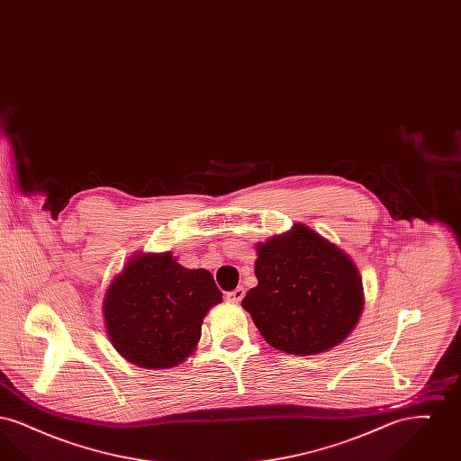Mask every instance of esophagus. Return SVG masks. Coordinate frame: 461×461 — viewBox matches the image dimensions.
<instances>
[{
	"label": "esophagus",
	"instance_id": "1",
	"mask_svg": "<svg viewBox=\"0 0 461 461\" xmlns=\"http://www.w3.org/2000/svg\"><path fill=\"white\" fill-rule=\"evenodd\" d=\"M243 297H245V290H243L241 286L235 288L233 292H228V294H226V299H228L230 303H235V304H239Z\"/></svg>",
	"mask_w": 461,
	"mask_h": 461
}]
</instances>
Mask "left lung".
<instances>
[{
  "label": "left lung",
  "mask_w": 461,
  "mask_h": 461,
  "mask_svg": "<svg viewBox=\"0 0 461 461\" xmlns=\"http://www.w3.org/2000/svg\"><path fill=\"white\" fill-rule=\"evenodd\" d=\"M256 276L241 306L278 351L312 356L344 342L363 312L351 258L304 224L258 243Z\"/></svg>",
  "instance_id": "8db88e82"
}]
</instances>
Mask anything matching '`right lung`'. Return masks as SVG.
I'll use <instances>...</instances> for the list:
<instances>
[{
    "instance_id": "1",
    "label": "right lung",
    "mask_w": 461,
    "mask_h": 461,
    "mask_svg": "<svg viewBox=\"0 0 461 461\" xmlns=\"http://www.w3.org/2000/svg\"><path fill=\"white\" fill-rule=\"evenodd\" d=\"M222 294L207 269H186L171 252L136 254L104 299L110 342L141 368H173L197 348L202 321Z\"/></svg>"
}]
</instances>
